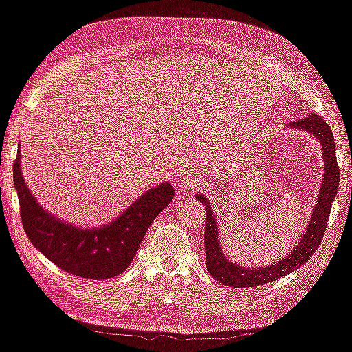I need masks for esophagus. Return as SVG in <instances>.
<instances>
[{
  "instance_id": "esophagus-1",
  "label": "esophagus",
  "mask_w": 352,
  "mask_h": 352,
  "mask_svg": "<svg viewBox=\"0 0 352 352\" xmlns=\"http://www.w3.org/2000/svg\"><path fill=\"white\" fill-rule=\"evenodd\" d=\"M199 183H201V180H199V177L192 175V174H191V175H186V177L182 180V183H180V190H182L183 192L190 194V192L197 190Z\"/></svg>"
}]
</instances>
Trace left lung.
<instances>
[{"label": "left lung", "instance_id": "1", "mask_svg": "<svg viewBox=\"0 0 352 352\" xmlns=\"http://www.w3.org/2000/svg\"><path fill=\"white\" fill-rule=\"evenodd\" d=\"M289 128L311 134L318 140L322 150L324 175L305 232L298 239L297 245L291 246L292 250H289V253L285 258L267 265L253 267V269L235 264V262L230 261L224 254L221 248V237H219L218 226L219 219L213 207L210 206V201L202 192L194 194V197L199 202H202L207 208L206 235H204L207 270L214 280L223 283V285L230 287H254L275 281L285 275H289L291 272L300 269L308 259H311L314 251L319 248L324 232H326L330 208H332V202L335 196H337L340 182V169L337 164V156H335L333 134L329 124L321 117H318V115H308L305 118L289 123Z\"/></svg>", "mask_w": 352, "mask_h": 352}]
</instances>
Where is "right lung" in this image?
<instances>
[{"mask_svg": "<svg viewBox=\"0 0 352 352\" xmlns=\"http://www.w3.org/2000/svg\"><path fill=\"white\" fill-rule=\"evenodd\" d=\"M20 158L19 145L14 186L30 242L60 269L88 280H109L128 269L150 224L174 199V188L162 182L140 194L110 223L82 228L56 218L41 206L26 185Z\"/></svg>", "mask_w": 352, "mask_h": 352, "instance_id": "obj_1", "label": "right lung"}]
</instances>
